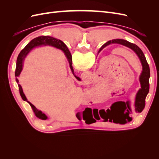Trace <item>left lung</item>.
<instances>
[{"label": "left lung", "instance_id": "8db88e82", "mask_svg": "<svg viewBox=\"0 0 159 159\" xmlns=\"http://www.w3.org/2000/svg\"><path fill=\"white\" fill-rule=\"evenodd\" d=\"M118 44L124 46H126L129 48L131 49L138 56L139 59L142 65V71L141 75H139V81L141 84V88L139 89L136 94L135 100L134 102V110L136 113H141L145 107V99L149 91V78H150V68L147 63L146 57L144 55L143 51L136 44L129 42L123 39H114L109 40L104 44L99 49L98 53L102 51L104 48L111 44ZM131 105H126L122 107L121 104L119 103H115L109 109H107L106 111H103V113L107 114L108 116L106 120L104 121L113 122L114 123L119 124H126L128 122L132 121L131 113L132 108Z\"/></svg>", "mask_w": 159, "mask_h": 159}]
</instances>
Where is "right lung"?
Segmentation results:
<instances>
[{
    "label": "right lung",
    "instance_id": "add662e5",
    "mask_svg": "<svg viewBox=\"0 0 159 159\" xmlns=\"http://www.w3.org/2000/svg\"><path fill=\"white\" fill-rule=\"evenodd\" d=\"M50 46L54 47V48H57V49L63 51L67 60H68V61L69 62L70 68L71 69L72 74H73V75L75 76V78L77 80L79 81L81 80L79 77H77L74 74V71L73 69V67H72L71 55L70 54V52L69 51L68 48L66 47L64 43L61 40L56 39V38H53L51 36H42L35 38L34 39L31 40L25 46V48H24L20 52V54H19V55L17 57L16 66V70H15V77H16V81L17 83H18V78L20 76V74L22 70V68H23V64H24V61H25V57H26L28 53H29L33 48H34L38 47V46ZM18 85L19 92H20L22 99L24 101H26V102H27L28 103L30 104V105L33 110V112L34 113L36 116L42 120L48 119V117L46 114L43 113L40 110H38L34 106V105L32 104L30 102H28L25 93H24V92H23V90H22L21 85L20 84H18Z\"/></svg>",
    "mask_w": 159,
    "mask_h": 159
}]
</instances>
